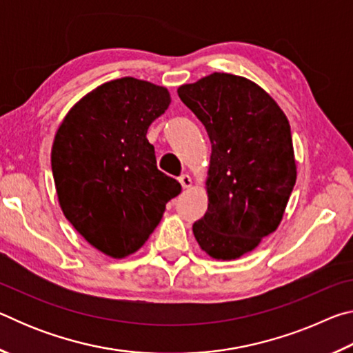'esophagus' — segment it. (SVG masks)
Segmentation results:
<instances>
[{
	"label": "esophagus",
	"instance_id": "esophagus-1",
	"mask_svg": "<svg viewBox=\"0 0 353 353\" xmlns=\"http://www.w3.org/2000/svg\"><path fill=\"white\" fill-rule=\"evenodd\" d=\"M179 182H181L183 190H188L191 187V183H193V182H191V177L188 174H182L181 177H179Z\"/></svg>",
	"mask_w": 353,
	"mask_h": 353
}]
</instances>
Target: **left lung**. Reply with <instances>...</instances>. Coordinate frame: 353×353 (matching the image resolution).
<instances>
[{"label": "left lung", "mask_w": 353, "mask_h": 353, "mask_svg": "<svg viewBox=\"0 0 353 353\" xmlns=\"http://www.w3.org/2000/svg\"><path fill=\"white\" fill-rule=\"evenodd\" d=\"M212 143L208 207L193 224L212 259L235 260L277 229L297 171L288 118L246 77L213 73L177 88Z\"/></svg>", "instance_id": "1"}]
</instances>
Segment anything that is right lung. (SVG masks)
Wrapping results in <instances>:
<instances>
[{
	"label": "right lung",
	"instance_id": "add662e5",
	"mask_svg": "<svg viewBox=\"0 0 353 353\" xmlns=\"http://www.w3.org/2000/svg\"><path fill=\"white\" fill-rule=\"evenodd\" d=\"M170 103L165 87L121 77L77 101L56 132L51 168L59 204L71 225L112 259L137 252L182 190L159 171L146 139Z\"/></svg>",
	"mask_w": 353,
	"mask_h": 353
}]
</instances>
